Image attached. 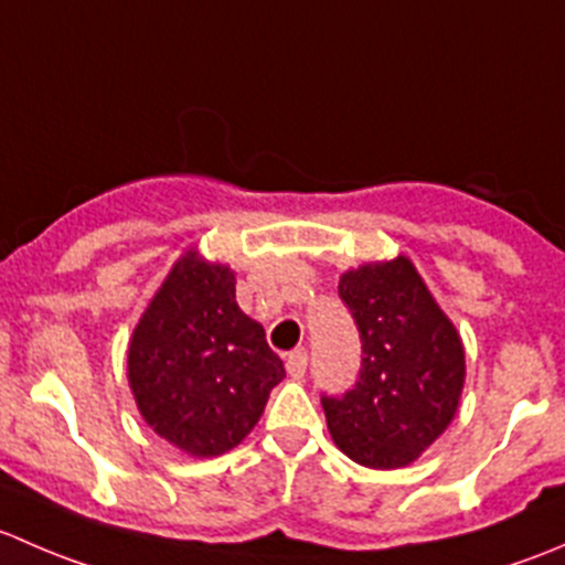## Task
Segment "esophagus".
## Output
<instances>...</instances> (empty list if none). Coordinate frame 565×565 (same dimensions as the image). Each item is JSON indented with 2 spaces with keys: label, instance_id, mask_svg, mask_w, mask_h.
Returning a JSON list of instances; mask_svg holds the SVG:
<instances>
[{
  "label": "esophagus",
  "instance_id": "1",
  "mask_svg": "<svg viewBox=\"0 0 565 565\" xmlns=\"http://www.w3.org/2000/svg\"><path fill=\"white\" fill-rule=\"evenodd\" d=\"M306 366H309V355H306V350H295L292 355L287 358V374L292 380H303Z\"/></svg>",
  "mask_w": 565,
  "mask_h": 565
}]
</instances>
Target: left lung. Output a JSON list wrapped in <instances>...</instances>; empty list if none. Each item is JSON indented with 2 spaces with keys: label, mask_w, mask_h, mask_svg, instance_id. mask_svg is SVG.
I'll list each match as a JSON object with an SVG mask.
<instances>
[{
  "label": "left lung",
  "mask_w": 565,
  "mask_h": 565,
  "mask_svg": "<svg viewBox=\"0 0 565 565\" xmlns=\"http://www.w3.org/2000/svg\"><path fill=\"white\" fill-rule=\"evenodd\" d=\"M339 295L361 330L355 388L322 396L341 454L372 470L413 465L454 420L465 388V344L404 254L341 273Z\"/></svg>",
  "instance_id": "8db88e82"
}]
</instances>
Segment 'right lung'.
<instances>
[{"label": "right lung", "mask_w": 565, "mask_h": 565, "mask_svg": "<svg viewBox=\"0 0 565 565\" xmlns=\"http://www.w3.org/2000/svg\"><path fill=\"white\" fill-rule=\"evenodd\" d=\"M284 363L235 300V270L188 248L128 341V385L145 424L193 459L241 446Z\"/></svg>", "instance_id": "obj_1"}]
</instances>
